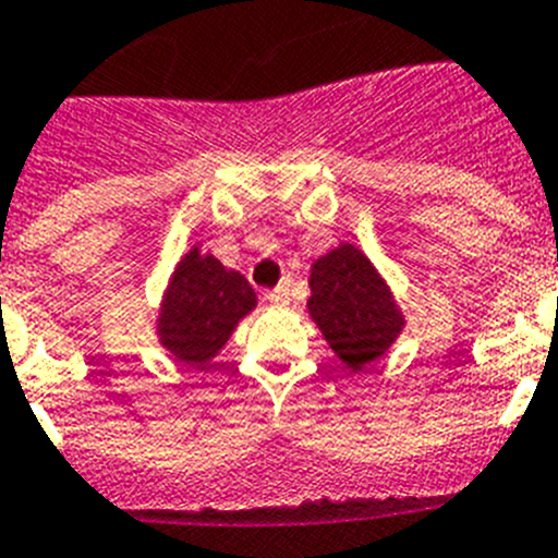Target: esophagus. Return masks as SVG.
<instances>
[{"label":"esophagus","mask_w":558,"mask_h":558,"mask_svg":"<svg viewBox=\"0 0 558 558\" xmlns=\"http://www.w3.org/2000/svg\"><path fill=\"white\" fill-rule=\"evenodd\" d=\"M289 292H292V280H280V283L275 286L272 292L266 294V298L272 300V303H289Z\"/></svg>","instance_id":"1"}]
</instances>
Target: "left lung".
<instances>
[{
    "mask_svg": "<svg viewBox=\"0 0 558 558\" xmlns=\"http://www.w3.org/2000/svg\"><path fill=\"white\" fill-rule=\"evenodd\" d=\"M308 286L314 323L353 371L379 360L404 326L390 289L356 246L342 244L314 260Z\"/></svg>",
    "mask_w": 558,
    "mask_h": 558,
    "instance_id": "left-lung-1",
    "label": "left lung"
}]
</instances>
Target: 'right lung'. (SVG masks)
<instances>
[{"label": "right lung", "mask_w": 558, "mask_h": 558, "mask_svg": "<svg viewBox=\"0 0 558 558\" xmlns=\"http://www.w3.org/2000/svg\"><path fill=\"white\" fill-rule=\"evenodd\" d=\"M255 308L244 275L230 272L213 255L191 250L179 260L159 314V339L179 362L213 360L239 319Z\"/></svg>", "instance_id": "add662e5"}]
</instances>
